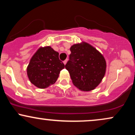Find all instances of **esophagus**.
<instances>
[{"instance_id":"esophagus-1","label":"esophagus","mask_w":135,"mask_h":135,"mask_svg":"<svg viewBox=\"0 0 135 135\" xmlns=\"http://www.w3.org/2000/svg\"><path fill=\"white\" fill-rule=\"evenodd\" d=\"M67 61H68V59H66L65 60H64V61H63V63H64L65 65H66V62H67Z\"/></svg>"}]
</instances>
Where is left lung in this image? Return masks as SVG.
<instances>
[{
    "mask_svg": "<svg viewBox=\"0 0 135 135\" xmlns=\"http://www.w3.org/2000/svg\"><path fill=\"white\" fill-rule=\"evenodd\" d=\"M65 65L72 83L82 91L93 90L101 83L106 70L104 57L86 42L73 45Z\"/></svg>",
    "mask_w": 135,
    "mask_h": 135,
    "instance_id": "obj_1",
    "label": "left lung"
}]
</instances>
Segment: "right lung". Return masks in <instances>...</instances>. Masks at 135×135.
<instances>
[{
  "instance_id": "1",
  "label": "right lung",
  "mask_w": 135,
  "mask_h": 135,
  "mask_svg": "<svg viewBox=\"0 0 135 135\" xmlns=\"http://www.w3.org/2000/svg\"><path fill=\"white\" fill-rule=\"evenodd\" d=\"M64 68L58 52L49 46L41 47L31 58L27 75L33 85L43 89L55 83L60 71Z\"/></svg>"
}]
</instances>
